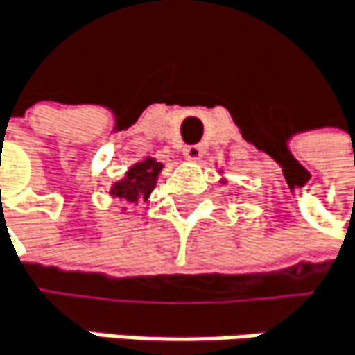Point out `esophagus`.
I'll use <instances>...</instances> for the list:
<instances>
[{
    "mask_svg": "<svg viewBox=\"0 0 355 355\" xmlns=\"http://www.w3.org/2000/svg\"><path fill=\"white\" fill-rule=\"evenodd\" d=\"M183 155H185V159H189V162H200L202 155H204V149H202L200 145H189V147L183 149Z\"/></svg>",
    "mask_w": 355,
    "mask_h": 355,
    "instance_id": "1",
    "label": "esophagus"
}]
</instances>
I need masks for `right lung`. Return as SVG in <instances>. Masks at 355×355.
<instances>
[{"label": "right lung", "instance_id": "1", "mask_svg": "<svg viewBox=\"0 0 355 355\" xmlns=\"http://www.w3.org/2000/svg\"><path fill=\"white\" fill-rule=\"evenodd\" d=\"M162 168L164 164L153 157H145L143 162H137L135 166L128 168V172H125L121 181L113 183V187L109 189V196L121 202H139V200L147 202L157 183Z\"/></svg>", "mask_w": 355, "mask_h": 355}]
</instances>
